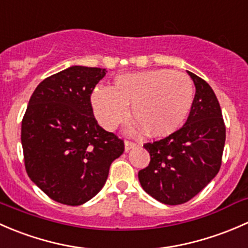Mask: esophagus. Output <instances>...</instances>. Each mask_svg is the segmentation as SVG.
<instances>
[{"instance_id":"esophagus-1","label":"esophagus","mask_w":248,"mask_h":248,"mask_svg":"<svg viewBox=\"0 0 248 248\" xmlns=\"http://www.w3.org/2000/svg\"><path fill=\"white\" fill-rule=\"evenodd\" d=\"M137 145L136 142H132V141H125V150L126 152H129L130 149H132V148H135Z\"/></svg>"}]
</instances>
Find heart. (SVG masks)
<instances>
[{
  "label": "heart",
  "instance_id": "obj_1",
  "mask_svg": "<svg viewBox=\"0 0 248 248\" xmlns=\"http://www.w3.org/2000/svg\"><path fill=\"white\" fill-rule=\"evenodd\" d=\"M195 88L186 74L155 69L118 76L114 87L100 85L92 94L94 116L104 129L132 117L152 136H166L179 129L192 107Z\"/></svg>",
  "mask_w": 248,
  "mask_h": 248
}]
</instances>
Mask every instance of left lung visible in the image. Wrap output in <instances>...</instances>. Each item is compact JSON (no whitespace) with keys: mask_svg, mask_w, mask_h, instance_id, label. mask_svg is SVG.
I'll return each mask as SVG.
<instances>
[{"mask_svg":"<svg viewBox=\"0 0 248 248\" xmlns=\"http://www.w3.org/2000/svg\"><path fill=\"white\" fill-rule=\"evenodd\" d=\"M187 73L196 86L187 121L170 136L143 145L150 162L139 172L143 190L168 205L186 203L215 178L226 142V125L213 88Z\"/></svg>","mask_w":248,"mask_h":248,"instance_id":"8db88e82","label":"left lung"}]
</instances>
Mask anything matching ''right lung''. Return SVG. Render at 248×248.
<instances>
[{
	"label": "right lung",
	"mask_w": 248,
	"mask_h": 248,
	"mask_svg": "<svg viewBox=\"0 0 248 248\" xmlns=\"http://www.w3.org/2000/svg\"><path fill=\"white\" fill-rule=\"evenodd\" d=\"M106 69L74 65L38 85L21 124L24 161L31 180L51 200L81 205L105 185L124 141L93 114L91 95Z\"/></svg>",
	"instance_id": "add662e5"
}]
</instances>
